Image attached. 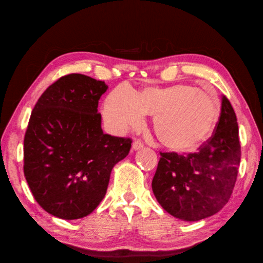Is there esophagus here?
I'll use <instances>...</instances> for the list:
<instances>
[{"label": "esophagus", "instance_id": "34e87169", "mask_svg": "<svg viewBox=\"0 0 263 263\" xmlns=\"http://www.w3.org/2000/svg\"><path fill=\"white\" fill-rule=\"evenodd\" d=\"M142 147H144V144H142L140 140H135V141H133V144H132V149L133 151L141 149Z\"/></svg>", "mask_w": 263, "mask_h": 263}]
</instances>
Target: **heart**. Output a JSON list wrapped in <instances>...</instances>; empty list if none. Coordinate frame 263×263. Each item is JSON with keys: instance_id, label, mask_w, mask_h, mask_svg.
I'll return each instance as SVG.
<instances>
[{"instance_id": "1", "label": "heart", "mask_w": 263, "mask_h": 263, "mask_svg": "<svg viewBox=\"0 0 263 263\" xmlns=\"http://www.w3.org/2000/svg\"><path fill=\"white\" fill-rule=\"evenodd\" d=\"M142 115L153 116V131L166 149L191 153L216 127L219 106L211 94L191 84L145 86L136 92L117 87L103 104V116L115 131L139 127Z\"/></svg>"}]
</instances>
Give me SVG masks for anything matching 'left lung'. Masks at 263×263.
<instances>
[{
    "label": "left lung",
    "instance_id": "1",
    "mask_svg": "<svg viewBox=\"0 0 263 263\" xmlns=\"http://www.w3.org/2000/svg\"><path fill=\"white\" fill-rule=\"evenodd\" d=\"M238 133L235 110L223 97L213 136L197 153L187 156L161 153L152 189L165 212L181 221L195 222L226 206L240 163Z\"/></svg>",
    "mask_w": 263,
    "mask_h": 263
}]
</instances>
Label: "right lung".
<instances>
[{
    "label": "right lung",
    "instance_id": "add662e5",
    "mask_svg": "<svg viewBox=\"0 0 263 263\" xmlns=\"http://www.w3.org/2000/svg\"><path fill=\"white\" fill-rule=\"evenodd\" d=\"M108 86L88 76H64L32 110L24 139V175L36 202L62 219L87 216L107 193L114 166L131 139L104 135L98 104Z\"/></svg>",
    "mask_w": 263,
    "mask_h": 263
}]
</instances>
